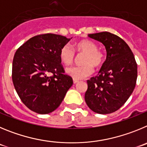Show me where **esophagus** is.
<instances>
[{
	"label": "esophagus",
	"instance_id": "34e87169",
	"mask_svg": "<svg viewBox=\"0 0 147 147\" xmlns=\"http://www.w3.org/2000/svg\"><path fill=\"white\" fill-rule=\"evenodd\" d=\"M78 80H76V79H74V78H73V83H75H75H78Z\"/></svg>",
	"mask_w": 147,
	"mask_h": 147
}]
</instances>
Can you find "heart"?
Listing matches in <instances>:
<instances>
[{
  "label": "heart",
  "mask_w": 147,
  "mask_h": 147,
  "mask_svg": "<svg viewBox=\"0 0 147 147\" xmlns=\"http://www.w3.org/2000/svg\"><path fill=\"white\" fill-rule=\"evenodd\" d=\"M72 48L69 45H65L59 51V58L65 65H70L75 60V53H85L82 66H73L67 69V73L76 80H81L92 75L94 67H100L104 61V54L97 48V45L89 39H83L77 42Z\"/></svg>",
  "instance_id": "obj_1"
}]
</instances>
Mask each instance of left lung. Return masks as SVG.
I'll return each mask as SVG.
<instances>
[{
    "label": "left lung",
    "mask_w": 147,
    "mask_h": 147,
    "mask_svg": "<svg viewBox=\"0 0 147 147\" xmlns=\"http://www.w3.org/2000/svg\"><path fill=\"white\" fill-rule=\"evenodd\" d=\"M106 49V60L98 75L87 80L85 101L90 109L100 114L115 112L133 93L138 69L134 55L122 39L110 32L88 34Z\"/></svg>",
    "instance_id": "8db88e82"
}]
</instances>
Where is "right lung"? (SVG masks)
<instances>
[{"instance_id": "1", "label": "right lung", "mask_w": 147, "mask_h": 147, "mask_svg": "<svg viewBox=\"0 0 147 147\" xmlns=\"http://www.w3.org/2000/svg\"><path fill=\"white\" fill-rule=\"evenodd\" d=\"M70 39L53 34L35 36L17 50L12 63V81L26 107L39 114L55 111L72 86L66 75L59 51Z\"/></svg>"}]
</instances>
